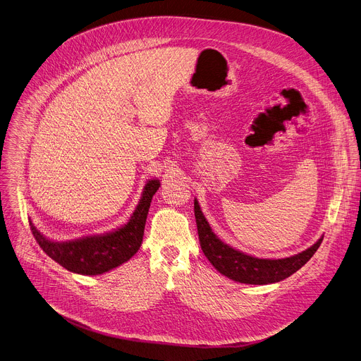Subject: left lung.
<instances>
[{"label":"left lung","instance_id":"obj_1","mask_svg":"<svg viewBox=\"0 0 361 361\" xmlns=\"http://www.w3.org/2000/svg\"><path fill=\"white\" fill-rule=\"evenodd\" d=\"M194 216L197 223L199 240L203 253L210 264L228 279L250 285H267L279 282L301 269L319 247L322 238L307 250L285 259H259L245 255L223 243L212 232L203 216L199 202L194 200Z\"/></svg>","mask_w":361,"mask_h":361}]
</instances>
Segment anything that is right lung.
I'll return each instance as SVG.
<instances>
[{
    "instance_id": "right-lung-1",
    "label": "right lung",
    "mask_w": 361,
    "mask_h": 361,
    "mask_svg": "<svg viewBox=\"0 0 361 361\" xmlns=\"http://www.w3.org/2000/svg\"><path fill=\"white\" fill-rule=\"evenodd\" d=\"M158 188L159 181L149 180L144 187L142 197L129 221L118 231L106 235L59 243L40 235L31 220L30 228L43 252L64 269L80 275H101L122 265L138 252L142 243L152 195Z\"/></svg>"
}]
</instances>
